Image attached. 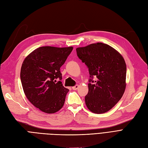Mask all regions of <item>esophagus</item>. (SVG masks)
Wrapping results in <instances>:
<instances>
[{"mask_svg": "<svg viewBox=\"0 0 148 148\" xmlns=\"http://www.w3.org/2000/svg\"><path fill=\"white\" fill-rule=\"evenodd\" d=\"M78 87H79L78 84H77V85H75V86H73V87H72V89H73V90H77V89L78 88Z\"/></svg>", "mask_w": 148, "mask_h": 148, "instance_id": "1", "label": "esophagus"}]
</instances>
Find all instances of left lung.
Masks as SVG:
<instances>
[{
	"label": "left lung",
	"mask_w": 148,
	"mask_h": 148,
	"mask_svg": "<svg viewBox=\"0 0 148 148\" xmlns=\"http://www.w3.org/2000/svg\"><path fill=\"white\" fill-rule=\"evenodd\" d=\"M86 64L91 79L85 96L88 109L95 114L110 110L122 98L126 88L127 66L122 56L106 44L97 42L76 49ZM96 77V81L92 80Z\"/></svg>",
	"instance_id": "left-lung-1"
}]
</instances>
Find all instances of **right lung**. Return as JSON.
Wrapping results in <instances>:
<instances>
[{"label":"right lung","mask_w":148,"mask_h":148,"mask_svg":"<svg viewBox=\"0 0 148 148\" xmlns=\"http://www.w3.org/2000/svg\"><path fill=\"white\" fill-rule=\"evenodd\" d=\"M72 50L73 47H40L31 52L22 64L20 78L25 95L43 112L53 114L64 106L69 90L60 81V69Z\"/></svg>","instance_id":"right-lung-1"}]
</instances>
